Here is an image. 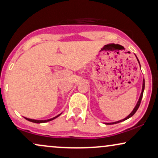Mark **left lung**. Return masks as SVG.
I'll list each match as a JSON object with an SVG mask.
<instances>
[{"mask_svg": "<svg viewBox=\"0 0 158 158\" xmlns=\"http://www.w3.org/2000/svg\"><path fill=\"white\" fill-rule=\"evenodd\" d=\"M135 57H136V56H135ZM136 58H137V57H136ZM137 60H138V62H139V65H140V63H139V59H138V58H137ZM140 67H141V65H140ZM144 87H145V81H144V79H143V84H142V90H141V95H140V97H139V101H138V102H137V103H136V105H135V106L134 109H133V110L132 111H131V113L130 114H129L128 116H127V117H125V118H124L123 119H121V120H119V121L114 122V123H105L106 125H112V124H116V123H120V122H123V121H125V120H126V119H129L130 117H132V116H133V114H135V112H136V111L138 110V109H139V106H140V103H141V99H142V97H143V90H144Z\"/></svg>", "mask_w": 158, "mask_h": 158, "instance_id": "1", "label": "left lung"}]
</instances>
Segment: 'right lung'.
Masks as SVG:
<instances>
[{"label": "right lung", "instance_id": "1", "mask_svg": "<svg viewBox=\"0 0 158 158\" xmlns=\"http://www.w3.org/2000/svg\"><path fill=\"white\" fill-rule=\"evenodd\" d=\"M61 114H60L57 116H56V117H53V118H51V119H45V120H37V119H29V118H27V117H24V118L27 119V120H28L30 122H32V123H47V122H49L51 120H53L54 119L57 118V117H58Z\"/></svg>", "mask_w": 158, "mask_h": 158}]
</instances>
